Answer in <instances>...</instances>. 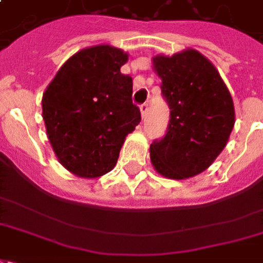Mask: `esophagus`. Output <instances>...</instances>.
Returning <instances> with one entry per match:
<instances>
[{
  "instance_id": "1",
  "label": "esophagus",
  "mask_w": 263,
  "mask_h": 263,
  "mask_svg": "<svg viewBox=\"0 0 263 263\" xmlns=\"http://www.w3.org/2000/svg\"><path fill=\"white\" fill-rule=\"evenodd\" d=\"M140 109H141V115H143V118H144V116L147 115V112H148V104H147V102L141 104V105H140Z\"/></svg>"
}]
</instances>
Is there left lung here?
<instances>
[{
    "instance_id": "8db88e82",
    "label": "left lung",
    "mask_w": 263,
    "mask_h": 263,
    "mask_svg": "<svg viewBox=\"0 0 263 263\" xmlns=\"http://www.w3.org/2000/svg\"><path fill=\"white\" fill-rule=\"evenodd\" d=\"M171 109L166 134L154 140L151 162L162 176L187 179L204 172L226 145L234 106L220 74L195 49L154 58Z\"/></svg>"
}]
</instances>
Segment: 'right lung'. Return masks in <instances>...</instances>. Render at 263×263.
I'll use <instances>...</instances> for the list:
<instances>
[{
    "label": "right lung",
    "mask_w": 263,
    "mask_h": 263,
    "mask_svg": "<svg viewBox=\"0 0 263 263\" xmlns=\"http://www.w3.org/2000/svg\"><path fill=\"white\" fill-rule=\"evenodd\" d=\"M127 55L110 45L69 58L43 96V119L59 162L80 177L114 169L124 139L141 122L133 79L120 72Z\"/></svg>",
    "instance_id": "1"
}]
</instances>
